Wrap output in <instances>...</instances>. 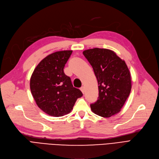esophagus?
<instances>
[{
  "instance_id": "34e87169",
  "label": "esophagus",
  "mask_w": 159,
  "mask_h": 159,
  "mask_svg": "<svg viewBox=\"0 0 159 159\" xmlns=\"http://www.w3.org/2000/svg\"><path fill=\"white\" fill-rule=\"evenodd\" d=\"M80 90L81 91V92L83 93L84 94V93H85V87L84 86H82L81 88H80Z\"/></svg>"
}]
</instances>
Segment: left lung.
I'll return each instance as SVG.
<instances>
[{
    "label": "left lung",
    "mask_w": 159,
    "mask_h": 159,
    "mask_svg": "<svg viewBox=\"0 0 159 159\" xmlns=\"http://www.w3.org/2000/svg\"><path fill=\"white\" fill-rule=\"evenodd\" d=\"M83 54L92 66L98 85V97L90 105L91 111L100 116L111 117L120 111L129 95V69L125 61L109 49L94 48Z\"/></svg>",
    "instance_id": "left-lung-1"
}]
</instances>
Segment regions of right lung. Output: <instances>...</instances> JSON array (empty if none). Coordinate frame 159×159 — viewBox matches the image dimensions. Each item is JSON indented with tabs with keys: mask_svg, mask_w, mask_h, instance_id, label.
<instances>
[{
	"mask_svg": "<svg viewBox=\"0 0 159 159\" xmlns=\"http://www.w3.org/2000/svg\"><path fill=\"white\" fill-rule=\"evenodd\" d=\"M72 51L49 54L39 63L30 79V89L37 105L50 116H62L71 112L83 94L74 87L64 68Z\"/></svg>",
	"mask_w": 159,
	"mask_h": 159,
	"instance_id": "1",
	"label": "right lung"
}]
</instances>
